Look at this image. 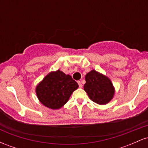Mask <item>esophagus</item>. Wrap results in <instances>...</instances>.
<instances>
[{"mask_svg":"<svg viewBox=\"0 0 148 148\" xmlns=\"http://www.w3.org/2000/svg\"><path fill=\"white\" fill-rule=\"evenodd\" d=\"M77 82H78V84H79V88H82V84H81V81H78Z\"/></svg>","mask_w":148,"mask_h":148,"instance_id":"1","label":"esophagus"}]
</instances>
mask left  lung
I'll return each mask as SVG.
<instances>
[{
  "mask_svg": "<svg viewBox=\"0 0 148 148\" xmlns=\"http://www.w3.org/2000/svg\"><path fill=\"white\" fill-rule=\"evenodd\" d=\"M84 88L92 101L98 104H106L113 99L115 88L107 76L97 71L91 70L86 75Z\"/></svg>",
  "mask_w": 148,
  "mask_h": 148,
  "instance_id": "obj_1",
  "label": "left lung"
}]
</instances>
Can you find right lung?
Instances as JSON below:
<instances>
[{"label":"right lung","instance_id":"add662e5","mask_svg":"<svg viewBox=\"0 0 148 148\" xmlns=\"http://www.w3.org/2000/svg\"><path fill=\"white\" fill-rule=\"evenodd\" d=\"M79 85L69 74L60 70L47 74L36 87V95L44 106L59 109L67 102Z\"/></svg>","mask_w":148,"mask_h":148}]
</instances>
